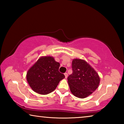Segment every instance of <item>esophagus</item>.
I'll use <instances>...</instances> for the list:
<instances>
[{
    "label": "esophagus",
    "instance_id": "34e87169",
    "mask_svg": "<svg viewBox=\"0 0 124 124\" xmlns=\"http://www.w3.org/2000/svg\"><path fill=\"white\" fill-rule=\"evenodd\" d=\"M64 75H65V78H67L68 77V74H67V73H64Z\"/></svg>",
    "mask_w": 124,
    "mask_h": 124
}]
</instances>
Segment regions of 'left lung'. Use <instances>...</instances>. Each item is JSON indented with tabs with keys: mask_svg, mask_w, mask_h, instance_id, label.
<instances>
[{
	"mask_svg": "<svg viewBox=\"0 0 124 124\" xmlns=\"http://www.w3.org/2000/svg\"><path fill=\"white\" fill-rule=\"evenodd\" d=\"M72 68V74L67 78L71 92L78 98L87 97L99 85V75L93 68L83 60H73Z\"/></svg>",
	"mask_w": 124,
	"mask_h": 124,
	"instance_id": "left-lung-1",
	"label": "left lung"
}]
</instances>
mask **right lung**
Returning <instances> with one entry per match:
<instances>
[{"label":"right lung","instance_id":"1","mask_svg":"<svg viewBox=\"0 0 124 124\" xmlns=\"http://www.w3.org/2000/svg\"><path fill=\"white\" fill-rule=\"evenodd\" d=\"M60 66L52 57L40 58L27 73V81L33 91L41 95L53 91L65 78L58 71Z\"/></svg>","mask_w":124,"mask_h":124}]
</instances>
